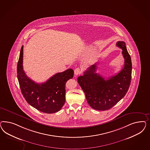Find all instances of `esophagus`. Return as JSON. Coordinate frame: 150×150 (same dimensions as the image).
I'll use <instances>...</instances> for the list:
<instances>
[{"mask_svg":"<svg viewBox=\"0 0 150 150\" xmlns=\"http://www.w3.org/2000/svg\"><path fill=\"white\" fill-rule=\"evenodd\" d=\"M81 69H80L79 68H76L74 70V74H75V75H80V74H81Z\"/></svg>","mask_w":150,"mask_h":150,"instance_id":"1","label":"esophagus"}]
</instances>
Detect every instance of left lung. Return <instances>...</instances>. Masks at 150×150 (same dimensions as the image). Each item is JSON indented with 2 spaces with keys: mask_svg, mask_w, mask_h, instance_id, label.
I'll use <instances>...</instances> for the list:
<instances>
[{
  "mask_svg": "<svg viewBox=\"0 0 150 150\" xmlns=\"http://www.w3.org/2000/svg\"><path fill=\"white\" fill-rule=\"evenodd\" d=\"M116 45L122 50L124 58V67L118 74L105 79L96 73V64L87 69L83 75L77 78L79 84L85 93L87 101L93 109L105 110L111 108L125 96L130 87L131 57L124 41H118Z\"/></svg>",
  "mask_w": 150,
  "mask_h": 150,
  "instance_id": "left-lung-1",
  "label": "left lung"
}]
</instances>
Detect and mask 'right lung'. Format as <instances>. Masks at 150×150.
Here are the masks:
<instances>
[{
	"instance_id": "right-lung-1",
	"label": "right lung",
	"mask_w": 150,
	"mask_h": 150,
	"mask_svg": "<svg viewBox=\"0 0 150 150\" xmlns=\"http://www.w3.org/2000/svg\"><path fill=\"white\" fill-rule=\"evenodd\" d=\"M23 45L18 63L17 76L21 93L27 103L45 113L58 112L65 103V84L73 77V69L57 73L45 82L38 83L27 77L23 69Z\"/></svg>"
}]
</instances>
